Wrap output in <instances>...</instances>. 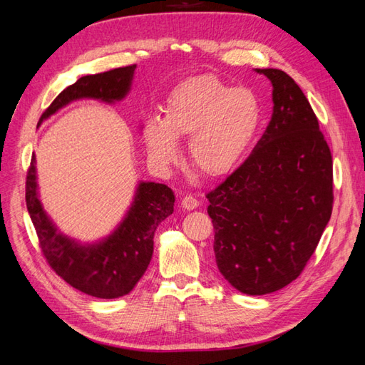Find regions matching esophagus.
I'll list each match as a JSON object with an SVG mask.
<instances>
[{
    "mask_svg": "<svg viewBox=\"0 0 365 365\" xmlns=\"http://www.w3.org/2000/svg\"><path fill=\"white\" fill-rule=\"evenodd\" d=\"M197 205H200V201H197L195 196H190V195L184 196L182 201H181V207L184 210H189V212H190V210H195Z\"/></svg>",
    "mask_w": 365,
    "mask_h": 365,
    "instance_id": "1",
    "label": "esophagus"
}]
</instances>
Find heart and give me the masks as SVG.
Segmentation results:
<instances>
[{"label":"heart","mask_w":365,"mask_h":365,"mask_svg":"<svg viewBox=\"0 0 365 365\" xmlns=\"http://www.w3.org/2000/svg\"><path fill=\"white\" fill-rule=\"evenodd\" d=\"M262 118L260 98L250 88H235L213 74L195 76L169 93L160 120L146 121L143 141L149 160L165 170L178 161L176 140L189 138L193 168L220 178L245 160Z\"/></svg>","instance_id":"heart-1"}]
</instances>
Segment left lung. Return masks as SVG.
Here are the masks:
<instances>
[{
  "label": "left lung",
  "instance_id": "1",
  "mask_svg": "<svg viewBox=\"0 0 365 365\" xmlns=\"http://www.w3.org/2000/svg\"><path fill=\"white\" fill-rule=\"evenodd\" d=\"M272 83L271 121L247 161L207 193L219 272L237 291L264 295L304 269L332 215V155L291 76Z\"/></svg>",
  "mask_w": 365,
  "mask_h": 365
}]
</instances>
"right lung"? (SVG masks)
Wrapping results in <instances>:
<instances>
[{"label": "right lung", "instance_id": "right-lung-1", "mask_svg": "<svg viewBox=\"0 0 365 365\" xmlns=\"http://www.w3.org/2000/svg\"><path fill=\"white\" fill-rule=\"evenodd\" d=\"M135 68L137 65H129L81 77L54 98L41 115L38 126L81 98H94L109 105L123 101L130 91ZM26 202L39 247L54 272L83 294L118 298L134 289L146 272L153 252V235L158 224L173 213L175 195L165 184L140 181L129 210L113 233L93 244H82L61 233L43 210L33 153L26 181Z\"/></svg>", "mask_w": 365, "mask_h": 365}]
</instances>
